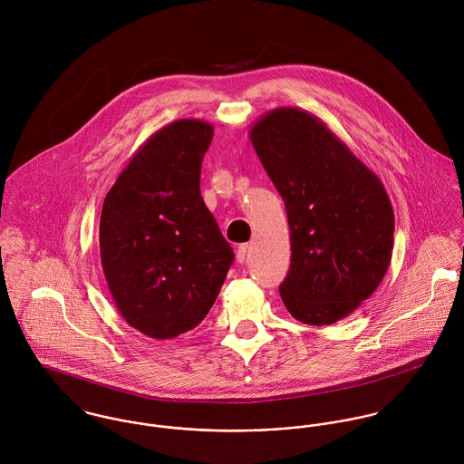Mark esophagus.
I'll return each mask as SVG.
<instances>
[{
    "instance_id": "1",
    "label": "esophagus",
    "mask_w": 464,
    "mask_h": 464,
    "mask_svg": "<svg viewBox=\"0 0 464 464\" xmlns=\"http://www.w3.org/2000/svg\"><path fill=\"white\" fill-rule=\"evenodd\" d=\"M249 256V246L247 244H242V246H238V249H237V261L238 263H244L246 259Z\"/></svg>"
}]
</instances>
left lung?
<instances>
[{"label":"left lung","instance_id":"obj_1","mask_svg":"<svg viewBox=\"0 0 464 464\" xmlns=\"http://www.w3.org/2000/svg\"><path fill=\"white\" fill-rule=\"evenodd\" d=\"M281 194L292 263L279 286L294 318L329 325L381 285L393 251L395 217L381 179L306 110L266 111L249 131Z\"/></svg>","mask_w":464,"mask_h":464}]
</instances>
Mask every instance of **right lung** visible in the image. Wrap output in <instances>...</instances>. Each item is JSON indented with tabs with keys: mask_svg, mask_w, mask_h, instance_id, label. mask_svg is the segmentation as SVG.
<instances>
[{
	"mask_svg": "<svg viewBox=\"0 0 464 464\" xmlns=\"http://www.w3.org/2000/svg\"><path fill=\"white\" fill-rule=\"evenodd\" d=\"M213 126L179 119L131 156L104 198L100 253L121 316L155 340L203 322L235 259L201 198Z\"/></svg>",
	"mask_w": 464,
	"mask_h": 464,
	"instance_id": "1",
	"label": "right lung"
}]
</instances>
